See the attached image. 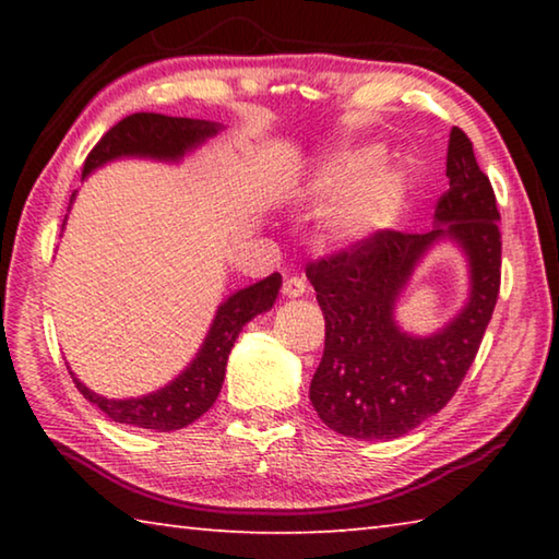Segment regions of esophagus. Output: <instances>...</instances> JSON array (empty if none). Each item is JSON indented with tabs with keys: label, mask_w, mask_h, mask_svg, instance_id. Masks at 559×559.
Listing matches in <instances>:
<instances>
[{
	"label": "esophagus",
	"mask_w": 559,
	"mask_h": 559,
	"mask_svg": "<svg viewBox=\"0 0 559 559\" xmlns=\"http://www.w3.org/2000/svg\"><path fill=\"white\" fill-rule=\"evenodd\" d=\"M306 288H308V283H306V278H300V276H288L286 281H283V296H288V298L302 296Z\"/></svg>",
	"instance_id": "1"
}]
</instances>
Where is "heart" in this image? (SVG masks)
Instances as JSON below:
<instances>
[{
    "label": "heart",
    "mask_w": 559,
    "mask_h": 559,
    "mask_svg": "<svg viewBox=\"0 0 559 559\" xmlns=\"http://www.w3.org/2000/svg\"><path fill=\"white\" fill-rule=\"evenodd\" d=\"M310 192L325 202L323 231L337 243H359L386 229L404 204L406 182L377 147L340 150L318 169Z\"/></svg>",
    "instance_id": "b5f03b06"
}]
</instances>
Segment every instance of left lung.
I'll use <instances>...</instances> for the list:
<instances>
[{
  "label": "left lung",
  "instance_id": "8db88e82",
  "mask_svg": "<svg viewBox=\"0 0 559 559\" xmlns=\"http://www.w3.org/2000/svg\"><path fill=\"white\" fill-rule=\"evenodd\" d=\"M449 192L437 204V229H382L333 257L310 261L325 316V349L310 382V402L330 429L349 439H396L449 404L466 377L500 290V214L466 132L453 128L447 153ZM449 235L469 259L472 293L439 334L416 338L393 323V306L415 263Z\"/></svg>",
  "mask_w": 559,
  "mask_h": 559
}]
</instances>
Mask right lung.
Masks as SVG:
<instances>
[{
    "label": "right lung",
    "mask_w": 559,
    "mask_h": 559,
    "mask_svg": "<svg viewBox=\"0 0 559 559\" xmlns=\"http://www.w3.org/2000/svg\"><path fill=\"white\" fill-rule=\"evenodd\" d=\"M219 128V122L210 120L169 118L159 116V112H132V116L116 122L98 140V145L91 150L86 163H83V177L118 157H153L165 159V163H177L189 150L202 145L206 138L216 135ZM281 283V273H271L269 278L236 290L234 296L226 298L216 310L214 323L192 365L163 390L145 396H132V400H108V396L88 390L71 372L73 384L112 421L153 431L185 429L187 424L197 421L204 412L212 409V404L222 392L226 359H229L236 337L251 318L273 308Z\"/></svg>",
    "instance_id": "add662e5"
}]
</instances>
